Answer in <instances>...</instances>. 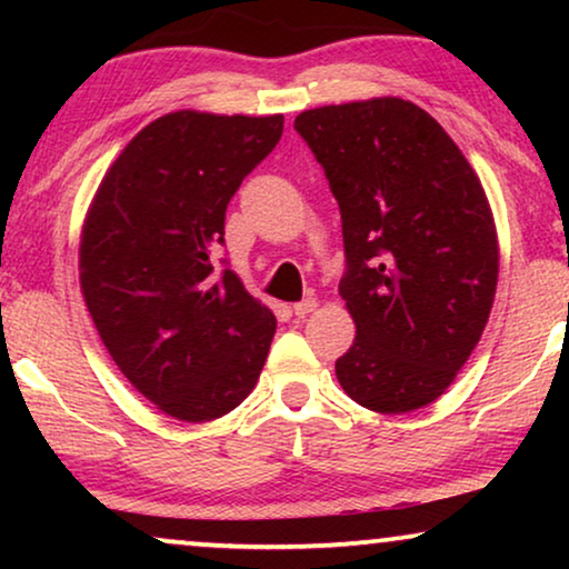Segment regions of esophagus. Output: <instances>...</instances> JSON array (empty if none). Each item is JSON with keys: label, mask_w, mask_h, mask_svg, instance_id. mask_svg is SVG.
<instances>
[{"label": "esophagus", "mask_w": 569, "mask_h": 569, "mask_svg": "<svg viewBox=\"0 0 569 569\" xmlns=\"http://www.w3.org/2000/svg\"><path fill=\"white\" fill-rule=\"evenodd\" d=\"M318 308V300L316 298H306V300H300V302H295L292 306V313L298 316V318H302V316H308V313H313V310Z\"/></svg>", "instance_id": "esophagus-1"}]
</instances>
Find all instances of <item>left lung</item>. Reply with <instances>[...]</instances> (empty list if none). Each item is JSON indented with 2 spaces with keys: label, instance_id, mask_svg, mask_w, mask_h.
<instances>
[{
  "label": "left lung",
  "instance_id": "8db88e82",
  "mask_svg": "<svg viewBox=\"0 0 569 569\" xmlns=\"http://www.w3.org/2000/svg\"><path fill=\"white\" fill-rule=\"evenodd\" d=\"M295 129L339 201V295L355 345L337 360L352 401L380 415L432 403L479 345L500 248L477 173L446 129L401 98L302 111Z\"/></svg>",
  "mask_w": 569,
  "mask_h": 569
}]
</instances>
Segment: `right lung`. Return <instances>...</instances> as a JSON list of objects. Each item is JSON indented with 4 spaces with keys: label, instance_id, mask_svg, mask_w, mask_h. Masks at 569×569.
I'll return each mask as SVG.
<instances>
[{
    "label": "right lung",
    "instance_id": "obj_1",
    "mask_svg": "<svg viewBox=\"0 0 569 569\" xmlns=\"http://www.w3.org/2000/svg\"><path fill=\"white\" fill-rule=\"evenodd\" d=\"M284 116L176 111L108 168L80 240V287L108 355L168 417L209 422L253 391L277 318L230 269L224 209L274 150Z\"/></svg>",
    "mask_w": 569,
    "mask_h": 569
}]
</instances>
